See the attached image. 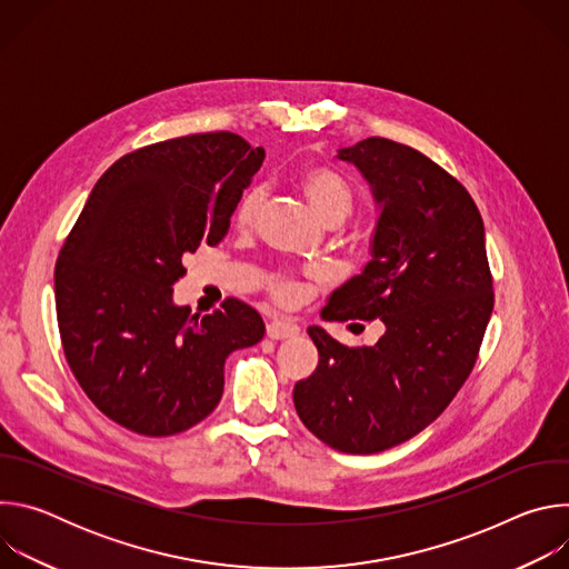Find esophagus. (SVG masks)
Wrapping results in <instances>:
<instances>
[{
  "label": "esophagus",
  "instance_id": "1",
  "mask_svg": "<svg viewBox=\"0 0 569 569\" xmlns=\"http://www.w3.org/2000/svg\"><path fill=\"white\" fill-rule=\"evenodd\" d=\"M268 338L272 340H286V338H295L299 333V327L292 319H272L268 321Z\"/></svg>",
  "mask_w": 569,
  "mask_h": 569
}]
</instances>
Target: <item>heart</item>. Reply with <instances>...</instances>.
I'll use <instances>...</instances> for the list:
<instances>
[{"instance_id":"heart-1","label":"heart","mask_w":569,"mask_h":569,"mask_svg":"<svg viewBox=\"0 0 569 569\" xmlns=\"http://www.w3.org/2000/svg\"><path fill=\"white\" fill-rule=\"evenodd\" d=\"M295 184L323 224L338 227L353 213V207H356L353 187L338 171H333L329 167H321V164L303 167L297 173ZM263 204H266V189L263 187L248 189L238 200L236 211H233L236 227L238 229L254 227V222L259 220V216L263 211ZM266 290H268L270 299L281 306H292L301 297V286L283 272L268 274Z\"/></svg>"}]
</instances>
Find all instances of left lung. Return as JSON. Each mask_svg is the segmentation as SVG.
<instances>
[{
    "mask_svg": "<svg viewBox=\"0 0 569 569\" xmlns=\"http://www.w3.org/2000/svg\"><path fill=\"white\" fill-rule=\"evenodd\" d=\"M382 204L371 261L338 288L323 319H380L373 347L308 336L317 369L295 385L303 426L327 446L373 455L426 430L470 376L493 312L483 222L466 187L428 154L369 137L342 148Z\"/></svg>",
    "mask_w": 569,
    "mask_h": 569,
    "instance_id": "left-lung-1",
    "label": "left lung"
}]
</instances>
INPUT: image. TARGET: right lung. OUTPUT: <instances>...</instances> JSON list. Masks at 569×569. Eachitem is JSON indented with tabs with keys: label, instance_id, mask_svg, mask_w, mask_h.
<instances>
[{
	"label": "right lung",
	"instance_id": "1",
	"mask_svg": "<svg viewBox=\"0 0 569 569\" xmlns=\"http://www.w3.org/2000/svg\"><path fill=\"white\" fill-rule=\"evenodd\" d=\"M266 150L240 134L198 132L137 148L101 176L56 261L67 365L114 423L171 437L220 402L224 360L266 323L236 297L211 315L173 306L184 257L218 246Z\"/></svg>",
	"mask_w": 569,
	"mask_h": 569
}]
</instances>
